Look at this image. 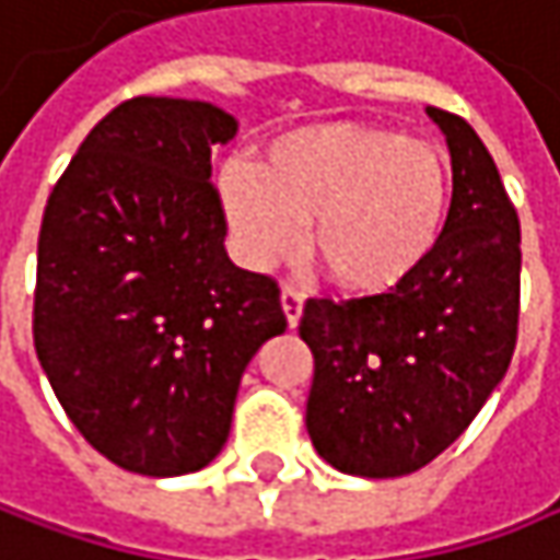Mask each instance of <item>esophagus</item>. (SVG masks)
I'll return each instance as SVG.
<instances>
[{
	"label": "esophagus",
	"mask_w": 560,
	"mask_h": 560,
	"mask_svg": "<svg viewBox=\"0 0 560 560\" xmlns=\"http://www.w3.org/2000/svg\"><path fill=\"white\" fill-rule=\"evenodd\" d=\"M302 300H305V296H302L296 287H283V290H280V302H283V312H287L290 328H296V322H300Z\"/></svg>",
	"instance_id": "34e87169"
}]
</instances>
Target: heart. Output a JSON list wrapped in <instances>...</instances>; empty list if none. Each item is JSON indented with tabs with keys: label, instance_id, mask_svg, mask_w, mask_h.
Instances as JSON below:
<instances>
[{
	"label": "heart",
	"instance_id": "obj_1",
	"mask_svg": "<svg viewBox=\"0 0 560 560\" xmlns=\"http://www.w3.org/2000/svg\"><path fill=\"white\" fill-rule=\"evenodd\" d=\"M238 255L252 267L305 245L340 290L380 296L433 255L450 213V172L433 145L363 124L300 127L264 165L229 162L217 178Z\"/></svg>",
	"mask_w": 560,
	"mask_h": 560
}]
</instances>
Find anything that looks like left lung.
<instances>
[{"label":"left lung","mask_w":560,"mask_h":560,"mask_svg":"<svg viewBox=\"0 0 560 560\" xmlns=\"http://www.w3.org/2000/svg\"><path fill=\"white\" fill-rule=\"evenodd\" d=\"M453 155V203L433 255L380 296L305 300L315 360L305 430L360 478L433 462L503 380L520 328V220L498 165L459 114L427 107Z\"/></svg>","instance_id":"1"}]
</instances>
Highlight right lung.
Returning <instances> with one entry per match:
<instances>
[{
  "instance_id": "right-lung-1",
  "label": "right lung",
  "mask_w": 560,
  "mask_h": 560,
  "mask_svg": "<svg viewBox=\"0 0 560 560\" xmlns=\"http://www.w3.org/2000/svg\"><path fill=\"white\" fill-rule=\"evenodd\" d=\"M235 130L207 101H124L44 210L37 360L79 433L137 475L217 459L248 360L287 331L277 280L235 267L222 245L210 149Z\"/></svg>"
}]
</instances>
